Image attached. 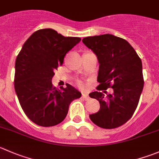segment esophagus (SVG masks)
<instances>
[{"mask_svg": "<svg viewBox=\"0 0 159 159\" xmlns=\"http://www.w3.org/2000/svg\"><path fill=\"white\" fill-rule=\"evenodd\" d=\"M82 98L84 99H89V95L87 93H82Z\"/></svg>", "mask_w": 159, "mask_h": 159, "instance_id": "obj_1", "label": "esophagus"}]
</instances>
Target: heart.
I'll use <instances>...</instances> for the list:
<instances>
[{
	"instance_id": "b5f03b06",
	"label": "heart",
	"mask_w": 159,
	"mask_h": 159,
	"mask_svg": "<svg viewBox=\"0 0 159 159\" xmlns=\"http://www.w3.org/2000/svg\"><path fill=\"white\" fill-rule=\"evenodd\" d=\"M79 84H80V85H82V84H81V82H79Z\"/></svg>"
}]
</instances>
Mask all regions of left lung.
<instances>
[{"label": "left lung", "instance_id": "obj_1", "mask_svg": "<svg viewBox=\"0 0 159 159\" xmlns=\"http://www.w3.org/2000/svg\"><path fill=\"white\" fill-rule=\"evenodd\" d=\"M82 42L96 55L99 64L98 89L111 87L113 90L106 96L99 92L89 94L100 104L99 110L89 117L102 128L120 127L133 116L142 92L141 60L127 40L111 34L85 37Z\"/></svg>", "mask_w": 159, "mask_h": 159}]
</instances>
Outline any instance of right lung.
<instances>
[{
    "label": "right lung",
    "mask_w": 159,
    "mask_h": 159,
    "mask_svg": "<svg viewBox=\"0 0 159 159\" xmlns=\"http://www.w3.org/2000/svg\"><path fill=\"white\" fill-rule=\"evenodd\" d=\"M81 41L52 29H39L29 36L15 61V90L30 120L41 127L57 125L65 119L69 106L81 93L70 84L53 87L54 70L67 52Z\"/></svg>",
    "instance_id": "1"
}]
</instances>
